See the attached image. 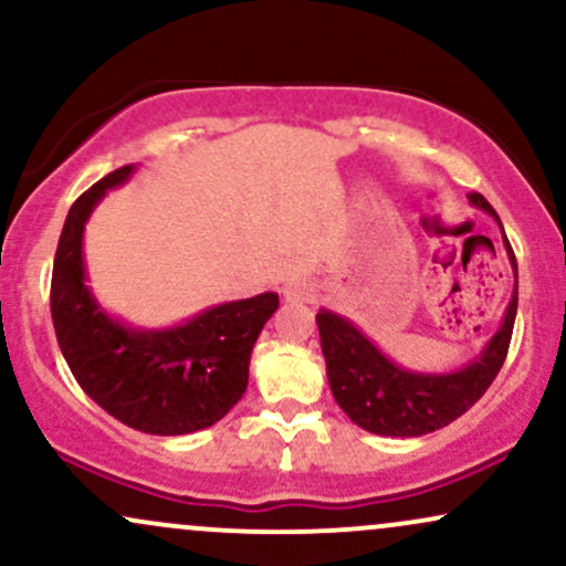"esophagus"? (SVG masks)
Wrapping results in <instances>:
<instances>
[{
    "label": "esophagus",
    "mask_w": 566,
    "mask_h": 566,
    "mask_svg": "<svg viewBox=\"0 0 566 566\" xmlns=\"http://www.w3.org/2000/svg\"><path fill=\"white\" fill-rule=\"evenodd\" d=\"M284 297H287L290 303H308L316 297V290L314 284L308 282H290L287 287H284Z\"/></svg>",
    "instance_id": "esophagus-1"
}]
</instances>
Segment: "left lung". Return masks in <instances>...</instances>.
I'll return each instance as SVG.
<instances>
[{"label": "left lung", "instance_id": "obj_1", "mask_svg": "<svg viewBox=\"0 0 566 566\" xmlns=\"http://www.w3.org/2000/svg\"><path fill=\"white\" fill-rule=\"evenodd\" d=\"M469 199L486 216L495 218L503 231L497 212L482 193H469ZM503 244L511 258L513 276H516L513 297L505 308L503 324L486 343V348L458 373H412V369L394 365L348 319L333 311L316 314L329 388H333L337 405L356 426L369 433H378V437H423V433L450 426L482 399L509 354L518 305L516 258H513L505 231Z\"/></svg>", "mask_w": 566, "mask_h": 566}]
</instances>
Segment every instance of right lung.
<instances>
[{"label":"right lung","instance_id":"right-lung-1","mask_svg":"<svg viewBox=\"0 0 566 566\" xmlns=\"http://www.w3.org/2000/svg\"><path fill=\"white\" fill-rule=\"evenodd\" d=\"M133 165L108 172L71 205L57 239L50 311L63 359L84 394L143 433L180 437L216 426L242 399L250 354L279 308L276 292L220 303L170 329H135L108 316L84 284V223Z\"/></svg>","mask_w":566,"mask_h":566}]
</instances>
